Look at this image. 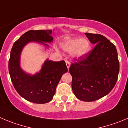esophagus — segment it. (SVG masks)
<instances>
[{
  "label": "esophagus",
  "instance_id": "obj_1",
  "mask_svg": "<svg viewBox=\"0 0 128 128\" xmlns=\"http://www.w3.org/2000/svg\"><path fill=\"white\" fill-rule=\"evenodd\" d=\"M66 64L67 68H68V70H69V69H70V65H71V63H70V61H68V60H66Z\"/></svg>",
  "mask_w": 128,
  "mask_h": 128
}]
</instances>
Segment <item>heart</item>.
<instances>
[{"mask_svg": "<svg viewBox=\"0 0 128 128\" xmlns=\"http://www.w3.org/2000/svg\"><path fill=\"white\" fill-rule=\"evenodd\" d=\"M62 48L67 52H71L76 58L82 57L90 50V43L87 39L75 38L66 40L62 43Z\"/></svg>", "mask_w": 128, "mask_h": 128, "instance_id": "1", "label": "heart"}]
</instances>
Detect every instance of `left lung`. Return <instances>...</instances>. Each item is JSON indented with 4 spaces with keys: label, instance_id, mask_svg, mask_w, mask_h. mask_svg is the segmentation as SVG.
I'll list each match as a JSON object with an SVG mask.
<instances>
[{
    "label": "left lung",
    "instance_id": "8db88e82",
    "mask_svg": "<svg viewBox=\"0 0 128 128\" xmlns=\"http://www.w3.org/2000/svg\"><path fill=\"white\" fill-rule=\"evenodd\" d=\"M90 42L96 44L86 55L74 58L70 72L72 89L76 98L92 102L106 96L118 80L119 62L115 45L104 36L86 33Z\"/></svg>",
    "mask_w": 128,
    "mask_h": 128
}]
</instances>
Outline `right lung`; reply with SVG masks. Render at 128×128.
<instances>
[{
    "instance_id": "add662e5",
    "label": "right lung",
    "mask_w": 128,
    "mask_h": 128,
    "mask_svg": "<svg viewBox=\"0 0 128 128\" xmlns=\"http://www.w3.org/2000/svg\"><path fill=\"white\" fill-rule=\"evenodd\" d=\"M52 30H30L13 44L9 60V72L16 90L26 100L36 104H45L53 98L56 87L63 74L68 71L64 60H47L41 71L34 75L26 74L20 68V55L22 48L30 42H52Z\"/></svg>"
}]
</instances>
